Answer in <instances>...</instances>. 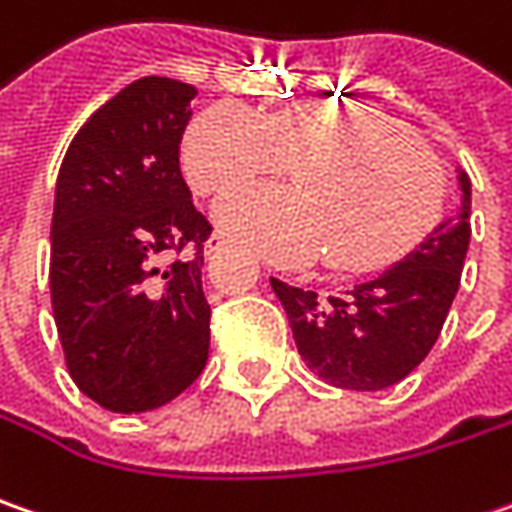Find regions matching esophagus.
I'll return each mask as SVG.
<instances>
[{"label":"esophagus","mask_w":512,"mask_h":512,"mask_svg":"<svg viewBox=\"0 0 512 512\" xmlns=\"http://www.w3.org/2000/svg\"><path fill=\"white\" fill-rule=\"evenodd\" d=\"M224 247H227V239H224L221 233H213V236L207 239V244H204V256H207V259H216Z\"/></svg>","instance_id":"esophagus-1"}]
</instances>
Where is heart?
<instances>
[{
	"label": "heart",
	"instance_id": "1",
	"mask_svg": "<svg viewBox=\"0 0 512 512\" xmlns=\"http://www.w3.org/2000/svg\"><path fill=\"white\" fill-rule=\"evenodd\" d=\"M181 164L198 195L294 167L291 190L244 187L216 204L224 233L276 265L360 270L429 216L441 175L415 135L369 106L308 103L262 117L221 100L195 117Z\"/></svg>",
	"mask_w": 512,
	"mask_h": 512
}]
</instances>
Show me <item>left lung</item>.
Instances as JSON below:
<instances>
[{
  "label": "left lung",
  "instance_id": "left-lung-1",
  "mask_svg": "<svg viewBox=\"0 0 512 512\" xmlns=\"http://www.w3.org/2000/svg\"><path fill=\"white\" fill-rule=\"evenodd\" d=\"M458 216L444 218L415 250L343 294L320 296L270 276L296 348L325 383L377 392L400 383L435 345L470 247V178L458 169Z\"/></svg>",
  "mask_w": 512,
  "mask_h": 512
}]
</instances>
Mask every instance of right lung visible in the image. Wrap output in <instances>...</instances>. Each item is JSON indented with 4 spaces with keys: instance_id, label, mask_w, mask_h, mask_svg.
Returning <instances> with one entry per match:
<instances>
[{
    "instance_id": "right-lung-1",
    "label": "right lung",
    "mask_w": 512,
    "mask_h": 512,
    "mask_svg": "<svg viewBox=\"0 0 512 512\" xmlns=\"http://www.w3.org/2000/svg\"><path fill=\"white\" fill-rule=\"evenodd\" d=\"M198 91L143 77L74 135L51 218V305L77 389L120 415L178 397L204 371L210 305L201 288L213 227L181 175ZM193 256L164 266L172 249Z\"/></svg>"
}]
</instances>
